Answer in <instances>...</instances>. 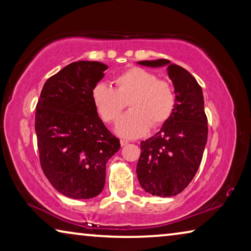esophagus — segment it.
<instances>
[{
	"mask_svg": "<svg viewBox=\"0 0 251 251\" xmlns=\"http://www.w3.org/2000/svg\"><path fill=\"white\" fill-rule=\"evenodd\" d=\"M127 144H128V141H125V139H121V145L122 146H125V145H127Z\"/></svg>",
	"mask_w": 251,
	"mask_h": 251,
	"instance_id": "34e87169",
	"label": "esophagus"
}]
</instances>
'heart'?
<instances>
[{
    "mask_svg": "<svg viewBox=\"0 0 251 251\" xmlns=\"http://www.w3.org/2000/svg\"><path fill=\"white\" fill-rule=\"evenodd\" d=\"M114 88L100 83L92 91L95 108L105 123H114L128 103L130 110L116 125L122 137L135 138L157 128L173 115L176 92L173 84L142 67H130L113 78Z\"/></svg>",
    "mask_w": 251,
    "mask_h": 251,
    "instance_id": "heart-1",
    "label": "heart"
}]
</instances>
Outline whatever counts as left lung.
I'll return each mask as SVG.
<instances>
[{
    "label": "left lung",
    "instance_id": "1",
    "mask_svg": "<svg viewBox=\"0 0 251 251\" xmlns=\"http://www.w3.org/2000/svg\"><path fill=\"white\" fill-rule=\"evenodd\" d=\"M145 66L168 65L167 73L176 92V106L171 118L152 137L141 143L136 173L142 188L159 197L181 193L201 163L208 135L201 85L182 67L168 59L142 61Z\"/></svg>",
    "mask_w": 251,
    "mask_h": 251
}]
</instances>
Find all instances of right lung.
<instances>
[{"mask_svg": "<svg viewBox=\"0 0 251 251\" xmlns=\"http://www.w3.org/2000/svg\"><path fill=\"white\" fill-rule=\"evenodd\" d=\"M107 66L71 63L46 80L36 105L40 164L58 193L74 199L100 194L106 163L121 148L93 104L92 91Z\"/></svg>", "mask_w": 251, "mask_h": 251, "instance_id": "obj_1", "label": "right lung"}]
</instances>
